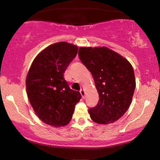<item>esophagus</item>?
I'll return each instance as SVG.
<instances>
[{"instance_id":"obj_1","label":"esophagus","mask_w":160,"mask_h":160,"mask_svg":"<svg viewBox=\"0 0 160 160\" xmlns=\"http://www.w3.org/2000/svg\"><path fill=\"white\" fill-rule=\"evenodd\" d=\"M80 93H81L82 97V98H84V97H85V91H84L83 89H82V88H81V89H80Z\"/></svg>"}]
</instances>
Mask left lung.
<instances>
[{
    "instance_id": "8db88e82",
    "label": "left lung",
    "mask_w": 160,
    "mask_h": 160,
    "mask_svg": "<svg viewBox=\"0 0 160 160\" xmlns=\"http://www.w3.org/2000/svg\"><path fill=\"white\" fill-rule=\"evenodd\" d=\"M80 60L92 74L99 99L88 110L94 122L108 124L118 120L130 105L135 88L131 63L105 47L80 48Z\"/></svg>"
}]
</instances>
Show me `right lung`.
Listing matches in <instances>:
<instances>
[{
  "mask_svg": "<svg viewBox=\"0 0 160 160\" xmlns=\"http://www.w3.org/2000/svg\"><path fill=\"white\" fill-rule=\"evenodd\" d=\"M78 50V47L67 42L53 44L36 57L30 68L26 78L28 97L36 114L47 124H68L81 98L63 78Z\"/></svg>",
  "mask_w": 160,
  "mask_h": 160,
  "instance_id": "add662e5",
  "label": "right lung"
}]
</instances>
